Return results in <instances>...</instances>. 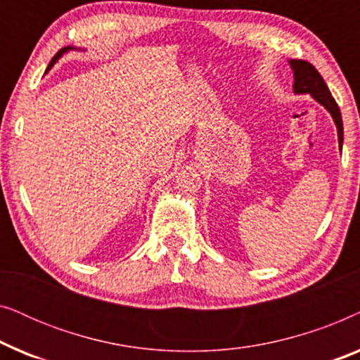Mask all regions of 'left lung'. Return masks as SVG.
Returning a JSON list of instances; mask_svg holds the SVG:
<instances>
[{
    "mask_svg": "<svg viewBox=\"0 0 360 360\" xmlns=\"http://www.w3.org/2000/svg\"><path fill=\"white\" fill-rule=\"evenodd\" d=\"M288 63L293 70V93L295 95H309L314 98L319 105L324 106V110L331 115L334 124H336L339 147L342 149L344 127L341 111H339V106L331 96V91H329L328 85L324 83L323 77L319 75L318 70L311 65V63L304 60H288Z\"/></svg>",
    "mask_w": 360,
    "mask_h": 360,
    "instance_id": "8db88e82",
    "label": "left lung"
}]
</instances>
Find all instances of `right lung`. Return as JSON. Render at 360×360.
I'll return each mask as SVG.
<instances>
[{"label":"right lung","mask_w":360,"mask_h":360,"mask_svg":"<svg viewBox=\"0 0 360 360\" xmlns=\"http://www.w3.org/2000/svg\"><path fill=\"white\" fill-rule=\"evenodd\" d=\"M75 49H77V47H73V46H67V47L60 49V51H58V52L56 53V56H53V58H52V60H51V63H49V67H47V72L51 70V68L53 67V63H56V62L58 60V58H60V57L63 56V53H67V52H70V51H75ZM80 51H83V49H80Z\"/></svg>","instance_id":"add662e5"}]
</instances>
